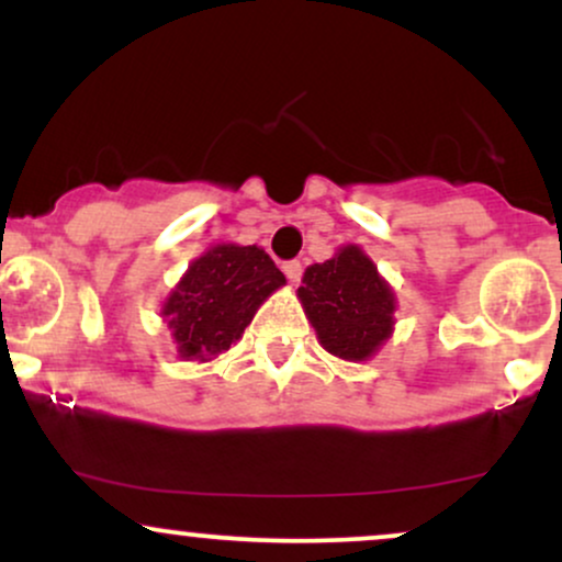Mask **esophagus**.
Here are the masks:
<instances>
[{
	"label": "esophagus",
	"instance_id": "1",
	"mask_svg": "<svg viewBox=\"0 0 562 562\" xmlns=\"http://www.w3.org/2000/svg\"><path fill=\"white\" fill-rule=\"evenodd\" d=\"M282 272H285V277H288L290 282H299L301 274H303L301 261H285V263H282Z\"/></svg>",
	"mask_w": 562,
	"mask_h": 562
}]
</instances>
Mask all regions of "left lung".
<instances>
[{"instance_id": "8db88e82", "label": "left lung", "mask_w": 562, "mask_h": 562, "mask_svg": "<svg viewBox=\"0 0 562 562\" xmlns=\"http://www.w3.org/2000/svg\"><path fill=\"white\" fill-rule=\"evenodd\" d=\"M299 299L322 346L348 362L372 357L391 335L396 308L391 288L353 245L330 261L308 267Z\"/></svg>"}]
</instances>
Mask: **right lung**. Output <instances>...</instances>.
Wrapping results in <instances>:
<instances>
[{
    "label": "right lung",
    "mask_w": 562,
    "mask_h": 562,
    "mask_svg": "<svg viewBox=\"0 0 562 562\" xmlns=\"http://www.w3.org/2000/svg\"><path fill=\"white\" fill-rule=\"evenodd\" d=\"M280 285L285 274L256 245H216L200 256L164 306L179 357L203 362L227 351Z\"/></svg>",
    "instance_id": "obj_1"
}]
</instances>
